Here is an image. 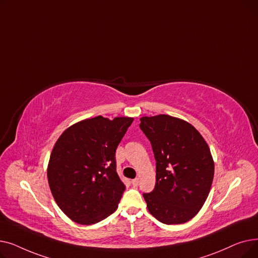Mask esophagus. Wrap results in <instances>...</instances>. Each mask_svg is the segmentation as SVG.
Listing matches in <instances>:
<instances>
[{
	"mask_svg": "<svg viewBox=\"0 0 258 258\" xmlns=\"http://www.w3.org/2000/svg\"><path fill=\"white\" fill-rule=\"evenodd\" d=\"M132 184H133L134 186H138V184H139V179H138V178H136V179L132 180Z\"/></svg>",
	"mask_w": 258,
	"mask_h": 258,
	"instance_id": "1",
	"label": "esophagus"
}]
</instances>
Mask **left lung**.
<instances>
[{"label": "left lung", "instance_id": "left-lung-1", "mask_svg": "<svg viewBox=\"0 0 258 258\" xmlns=\"http://www.w3.org/2000/svg\"><path fill=\"white\" fill-rule=\"evenodd\" d=\"M150 139L156 166V186L143 198L152 215L163 224L190 221L205 204L214 174L210 148L189 122L169 115L140 118Z\"/></svg>", "mask_w": 258, "mask_h": 258}]
</instances>
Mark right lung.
I'll return each instance as SVG.
<instances>
[{"mask_svg": "<svg viewBox=\"0 0 258 258\" xmlns=\"http://www.w3.org/2000/svg\"><path fill=\"white\" fill-rule=\"evenodd\" d=\"M133 117L97 116L63 131L47 167L52 196L73 222L93 225L117 208L125 186L116 171L115 152Z\"/></svg>", "mask_w": 258, "mask_h": 258, "instance_id": "right-lung-1", "label": "right lung"}]
</instances>
